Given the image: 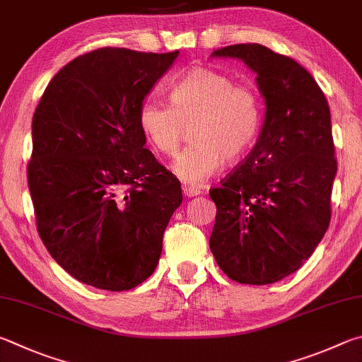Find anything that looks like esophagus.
Segmentation results:
<instances>
[{"label":"esophagus","mask_w":362,"mask_h":362,"mask_svg":"<svg viewBox=\"0 0 362 362\" xmlns=\"http://www.w3.org/2000/svg\"><path fill=\"white\" fill-rule=\"evenodd\" d=\"M182 191H185V195H187V197H195V195L202 194V189L194 187V186H185L182 187Z\"/></svg>","instance_id":"esophagus-1"}]
</instances>
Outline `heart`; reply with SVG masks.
<instances>
[{"label": "heart", "instance_id": "heart-1", "mask_svg": "<svg viewBox=\"0 0 362 362\" xmlns=\"http://www.w3.org/2000/svg\"><path fill=\"white\" fill-rule=\"evenodd\" d=\"M170 105L146 100L139 124L163 154L180 149L192 125V144L176 157L173 171L187 185H202L224 162L238 160L255 144L262 124L257 88L210 68H194L170 87Z\"/></svg>", "mask_w": 362, "mask_h": 362}]
</instances>
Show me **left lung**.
Returning <instances> with one entry per match:
<instances>
[{"label":"left lung","instance_id":"1","mask_svg":"<svg viewBox=\"0 0 362 362\" xmlns=\"http://www.w3.org/2000/svg\"><path fill=\"white\" fill-rule=\"evenodd\" d=\"M211 55L240 59L256 73L265 117L242 165L210 189V248L230 280L270 284L302 267L331 223V111L313 76L286 55L251 42Z\"/></svg>","mask_w":362,"mask_h":362}]
</instances>
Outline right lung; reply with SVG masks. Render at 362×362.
<instances>
[{
  "mask_svg": "<svg viewBox=\"0 0 362 362\" xmlns=\"http://www.w3.org/2000/svg\"><path fill=\"white\" fill-rule=\"evenodd\" d=\"M101 47L44 90L31 124L28 189L36 229L76 280L127 291L149 278L181 185L144 148L143 100L177 57Z\"/></svg>",
  "mask_w": 362,
  "mask_h": 362,
  "instance_id": "right-lung-1",
  "label": "right lung"
}]
</instances>
